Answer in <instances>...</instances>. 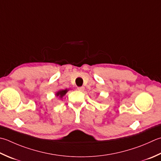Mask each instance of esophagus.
Returning a JSON list of instances; mask_svg holds the SVG:
<instances>
[{
  "instance_id": "34e87169",
  "label": "esophagus",
  "mask_w": 161,
  "mask_h": 161,
  "mask_svg": "<svg viewBox=\"0 0 161 161\" xmlns=\"http://www.w3.org/2000/svg\"><path fill=\"white\" fill-rule=\"evenodd\" d=\"M77 89H78V91H83L84 90V86L78 87V88H77Z\"/></svg>"
}]
</instances>
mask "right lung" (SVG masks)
Segmentation results:
<instances>
[{
	"label": "right lung",
	"mask_w": 161,
	"mask_h": 161,
	"mask_svg": "<svg viewBox=\"0 0 161 161\" xmlns=\"http://www.w3.org/2000/svg\"><path fill=\"white\" fill-rule=\"evenodd\" d=\"M68 90H67V89H65V90H61V91H59L58 92H57L56 93V96H59L60 97H62L63 96H64L65 94L68 92Z\"/></svg>",
	"instance_id": "right-lung-1"
}]
</instances>
